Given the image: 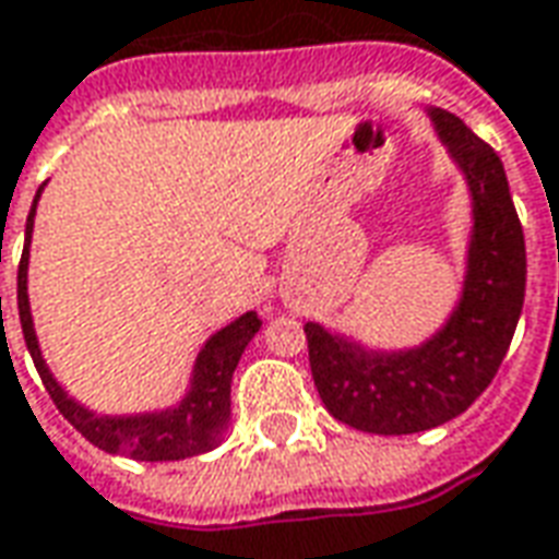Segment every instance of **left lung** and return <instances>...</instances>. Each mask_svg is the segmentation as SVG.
Here are the masks:
<instances>
[{"mask_svg": "<svg viewBox=\"0 0 559 559\" xmlns=\"http://www.w3.org/2000/svg\"><path fill=\"white\" fill-rule=\"evenodd\" d=\"M472 197L466 275L454 311L427 342L372 350L306 323L308 362L326 412L374 436H408L463 415L493 381L526 290L524 229L502 159L442 108L427 111Z\"/></svg>", "mask_w": 559, "mask_h": 559, "instance_id": "left-lung-1", "label": "left lung"}]
</instances>
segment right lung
I'll list each match as a JSON object with an SVG mask.
<instances>
[{
    "instance_id": "add662e5",
    "label": "right lung",
    "mask_w": 559,
    "mask_h": 559,
    "mask_svg": "<svg viewBox=\"0 0 559 559\" xmlns=\"http://www.w3.org/2000/svg\"><path fill=\"white\" fill-rule=\"evenodd\" d=\"M38 197H41V187H38L29 217H26V241H23V257L17 266V311H21L23 338L29 347V357L41 374V384L50 393V400L60 408V415L96 448H103L108 454L144 460V463L185 460V456L205 454V451L217 448L229 427L233 372H236L248 342L263 326V320L257 318V311H245L241 318L226 323L224 330H217L199 350L193 374H190V390L178 405L163 408V412H144V415H96V412H90L87 405L75 402L60 388V381L48 369L38 338H35L29 293H26V269H29V241H33Z\"/></svg>"
}]
</instances>
